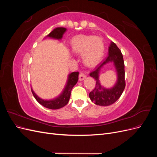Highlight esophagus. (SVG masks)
I'll return each mask as SVG.
<instances>
[{"label":"esophagus","instance_id":"1","mask_svg":"<svg viewBox=\"0 0 157 157\" xmlns=\"http://www.w3.org/2000/svg\"><path fill=\"white\" fill-rule=\"evenodd\" d=\"M85 78H86V75H85L83 73H82V72L80 73V74H79V80L81 81V80H83Z\"/></svg>","mask_w":157,"mask_h":157}]
</instances>
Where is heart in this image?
I'll return each mask as SVG.
<instances>
[{
	"label": "heart",
	"mask_w": 157,
	"mask_h": 157,
	"mask_svg": "<svg viewBox=\"0 0 157 157\" xmlns=\"http://www.w3.org/2000/svg\"><path fill=\"white\" fill-rule=\"evenodd\" d=\"M70 45L75 54H82V62L88 67L96 65L102 59L105 52V44L99 36H75L71 39Z\"/></svg>",
	"instance_id": "b5f03b06"
}]
</instances>
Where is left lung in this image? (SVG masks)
Returning <instances> with one entry per match:
<instances>
[{"label": "left lung", "mask_w": 157, "mask_h": 157, "mask_svg": "<svg viewBox=\"0 0 157 157\" xmlns=\"http://www.w3.org/2000/svg\"><path fill=\"white\" fill-rule=\"evenodd\" d=\"M109 62L113 63L115 65L117 73V81L113 87L105 89L99 82L98 74L102 66ZM90 76L96 81V87L89 94V97L92 102L98 105L108 106L119 99L126 86L124 62L121 51L115 43L111 42L109 47V55L107 58L90 73Z\"/></svg>", "instance_id": "8db88e82"}]
</instances>
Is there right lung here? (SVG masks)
<instances>
[{"label":"right lung","instance_id":"add662e5","mask_svg":"<svg viewBox=\"0 0 157 157\" xmlns=\"http://www.w3.org/2000/svg\"><path fill=\"white\" fill-rule=\"evenodd\" d=\"M65 28L64 27H57L52 31L49 35H47V37L52 38V39L59 40L63 36L64 33L66 31ZM78 72H73L69 75L67 84L61 93L58 97L54 99H50V100H46L40 98L34 92L31 88V92L34 96L36 100L39 102L40 105L46 108L50 109H58L64 107L67 105L69 101L71 96V92L72 90L73 86L77 84L78 80Z\"/></svg>","mask_w":157,"mask_h":157}]
</instances>
